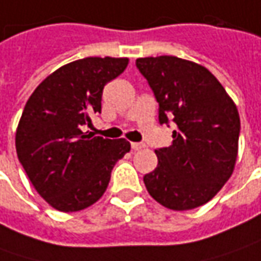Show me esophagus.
<instances>
[{"label":"esophagus","mask_w":261,"mask_h":261,"mask_svg":"<svg viewBox=\"0 0 261 261\" xmlns=\"http://www.w3.org/2000/svg\"><path fill=\"white\" fill-rule=\"evenodd\" d=\"M130 146H132V149H134V151H139V149L145 148V144H142V142H132Z\"/></svg>","instance_id":"34e87169"}]
</instances>
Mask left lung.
<instances>
[{
	"mask_svg": "<svg viewBox=\"0 0 261 261\" xmlns=\"http://www.w3.org/2000/svg\"><path fill=\"white\" fill-rule=\"evenodd\" d=\"M160 105V123H175L173 144L155 149L158 166L144 175L148 193L173 211L207 203L236 167L240 115L215 75L177 56L139 58Z\"/></svg>",
	"mask_w": 261,
	"mask_h": 261,
	"instance_id": "left-lung-1",
	"label": "left lung"
}]
</instances>
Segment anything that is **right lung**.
Masks as SVG:
<instances>
[{
	"label": "right lung",
	"mask_w": 261,
	"mask_h": 261,
	"mask_svg": "<svg viewBox=\"0 0 261 261\" xmlns=\"http://www.w3.org/2000/svg\"><path fill=\"white\" fill-rule=\"evenodd\" d=\"M127 58H84L61 66L27 100L15 132L18 161L37 193L56 211L76 212L106 192L115 164L130 151L126 139L83 132L101 112L105 86Z\"/></svg>",
	"instance_id": "add662e5"
}]
</instances>
